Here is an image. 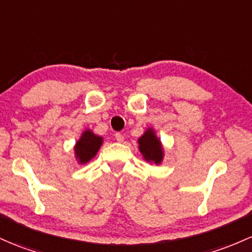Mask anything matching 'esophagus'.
I'll list each match as a JSON object with an SVG mask.
<instances>
[{
    "mask_svg": "<svg viewBox=\"0 0 252 252\" xmlns=\"http://www.w3.org/2000/svg\"><path fill=\"white\" fill-rule=\"evenodd\" d=\"M115 137H116V140H117V142H123L124 141L123 134H121V132H116Z\"/></svg>",
    "mask_w": 252,
    "mask_h": 252,
    "instance_id": "esophagus-1",
    "label": "esophagus"
}]
</instances>
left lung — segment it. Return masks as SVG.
Returning <instances> with one entry per match:
<instances>
[{
  "mask_svg": "<svg viewBox=\"0 0 252 252\" xmlns=\"http://www.w3.org/2000/svg\"><path fill=\"white\" fill-rule=\"evenodd\" d=\"M139 148L143 158L149 162L160 164L164 157L161 143L156 136V132L152 129H148L145 134L139 139Z\"/></svg>",
  "mask_w": 252,
  "mask_h": 252,
  "instance_id": "1",
  "label": "left lung"
}]
</instances>
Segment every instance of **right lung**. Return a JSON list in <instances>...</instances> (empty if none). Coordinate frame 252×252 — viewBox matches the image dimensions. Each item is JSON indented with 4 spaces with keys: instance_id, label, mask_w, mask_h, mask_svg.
<instances>
[{
    "instance_id": "add662e5",
    "label": "right lung",
    "mask_w": 252,
    "mask_h": 252,
    "mask_svg": "<svg viewBox=\"0 0 252 252\" xmlns=\"http://www.w3.org/2000/svg\"><path fill=\"white\" fill-rule=\"evenodd\" d=\"M103 139L96 136L91 130H86L75 145V156L80 164H86L95 156L100 148Z\"/></svg>"
}]
</instances>
